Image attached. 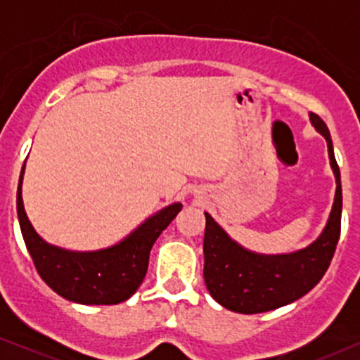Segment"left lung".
Listing matches in <instances>:
<instances>
[{
    "label": "left lung",
    "mask_w": 360,
    "mask_h": 360,
    "mask_svg": "<svg viewBox=\"0 0 360 360\" xmlns=\"http://www.w3.org/2000/svg\"><path fill=\"white\" fill-rule=\"evenodd\" d=\"M309 120L326 137L329 159L338 184L326 228L309 248L287 255L249 252L231 240L218 223L205 213V283L211 297L231 311L264 313L302 298L323 278L336 252L342 213L341 174L326 124L314 112L309 115Z\"/></svg>",
    "instance_id": "left-lung-1"
}]
</instances>
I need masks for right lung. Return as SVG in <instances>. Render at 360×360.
<instances>
[{"instance_id": "right-lung-1", "label": "right lung", "mask_w": 360, "mask_h": 360, "mask_svg": "<svg viewBox=\"0 0 360 360\" xmlns=\"http://www.w3.org/2000/svg\"><path fill=\"white\" fill-rule=\"evenodd\" d=\"M22 174L24 167L16 196L19 226L32 262L44 282L60 297L82 304H117L134 295L146 277L152 245L179 214L181 205L174 203L160 210L129 238L110 249L72 252L47 244L34 231L22 205Z\"/></svg>"}]
</instances>
